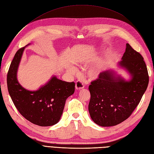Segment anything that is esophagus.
I'll use <instances>...</instances> for the list:
<instances>
[{"label": "esophagus", "mask_w": 154, "mask_h": 154, "mask_svg": "<svg viewBox=\"0 0 154 154\" xmlns=\"http://www.w3.org/2000/svg\"><path fill=\"white\" fill-rule=\"evenodd\" d=\"M84 88V84L82 82L80 81H77L75 83V89L76 90H82Z\"/></svg>", "instance_id": "esophagus-1"}]
</instances>
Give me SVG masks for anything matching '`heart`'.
Returning a JSON list of instances; mask_svg holds the SVG:
<instances>
[{
  "instance_id": "b5f03b06",
  "label": "heart",
  "mask_w": 154,
  "mask_h": 154,
  "mask_svg": "<svg viewBox=\"0 0 154 154\" xmlns=\"http://www.w3.org/2000/svg\"><path fill=\"white\" fill-rule=\"evenodd\" d=\"M88 60L87 58H85L83 59V62L85 63H86V62H88ZM100 69H100V66H95V67H94V68H91L88 72L89 77H90L91 78H97L98 77V75H99L100 73ZM69 72H72V73L75 72V71H76L75 68L74 67H72V66L69 67Z\"/></svg>"
}]
</instances>
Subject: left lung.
Returning <instances> with one entry per match:
<instances>
[{"label":"left lung","instance_id":"left-lung-1","mask_svg":"<svg viewBox=\"0 0 154 154\" xmlns=\"http://www.w3.org/2000/svg\"><path fill=\"white\" fill-rule=\"evenodd\" d=\"M142 55L126 43L125 51L117 66L127 72L125 80L116 71L108 69L100 73L88 89V111L98 125L110 127L120 124L131 115L146 90L149 77Z\"/></svg>","mask_w":154,"mask_h":154}]
</instances>
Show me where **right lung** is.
Here are the masks:
<instances>
[{
	"instance_id": "add662e5",
	"label": "right lung",
	"mask_w": 154,
	"mask_h": 154,
	"mask_svg": "<svg viewBox=\"0 0 154 154\" xmlns=\"http://www.w3.org/2000/svg\"><path fill=\"white\" fill-rule=\"evenodd\" d=\"M26 47L19 49L11 61L7 75L8 92L15 107L27 120L39 126L53 125L60 120L66 100L74 93L75 85L53 75L37 90L23 87L17 80V71Z\"/></svg>"
}]
</instances>
